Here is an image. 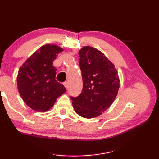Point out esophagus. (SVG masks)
Listing matches in <instances>:
<instances>
[{
    "label": "esophagus",
    "instance_id": "esophagus-1",
    "mask_svg": "<svg viewBox=\"0 0 159 159\" xmlns=\"http://www.w3.org/2000/svg\"><path fill=\"white\" fill-rule=\"evenodd\" d=\"M63 85H64V87H65L66 89H67V88H68V83H67V82H64L63 83Z\"/></svg>",
    "mask_w": 159,
    "mask_h": 159
}]
</instances>
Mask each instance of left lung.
<instances>
[{"label":"left lung","instance_id":"left-lung-1","mask_svg":"<svg viewBox=\"0 0 159 159\" xmlns=\"http://www.w3.org/2000/svg\"><path fill=\"white\" fill-rule=\"evenodd\" d=\"M83 90L71 98L75 111L85 118L101 115L111 105L117 96L120 79L114 64L100 50L84 46L79 50Z\"/></svg>","mask_w":159,"mask_h":159}]
</instances>
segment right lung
Masks as SVG:
<instances>
[{"instance_id":"obj_1","label":"right lung","mask_w":159,"mask_h":159,"mask_svg":"<svg viewBox=\"0 0 159 159\" xmlns=\"http://www.w3.org/2000/svg\"><path fill=\"white\" fill-rule=\"evenodd\" d=\"M63 48L47 44L39 48L19 69L17 84L21 98L34 111L45 112L52 108L56 99L66 88L55 80L53 61Z\"/></svg>"}]
</instances>
